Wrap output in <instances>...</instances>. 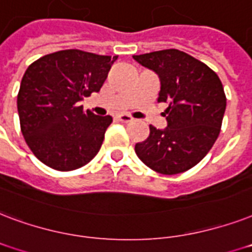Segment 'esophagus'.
Segmentation results:
<instances>
[{
    "mask_svg": "<svg viewBox=\"0 0 252 252\" xmlns=\"http://www.w3.org/2000/svg\"><path fill=\"white\" fill-rule=\"evenodd\" d=\"M117 118H118V121H121V122H124V124L132 122V117L127 116V114H118V116H117Z\"/></svg>",
    "mask_w": 252,
    "mask_h": 252,
    "instance_id": "obj_1",
    "label": "esophagus"
}]
</instances>
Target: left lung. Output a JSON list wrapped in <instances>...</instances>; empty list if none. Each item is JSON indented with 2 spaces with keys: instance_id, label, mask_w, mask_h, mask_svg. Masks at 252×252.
Returning <instances> with one entry per match:
<instances>
[{
  "instance_id": "obj_1",
  "label": "left lung",
  "mask_w": 252,
  "mask_h": 252,
  "mask_svg": "<svg viewBox=\"0 0 252 252\" xmlns=\"http://www.w3.org/2000/svg\"><path fill=\"white\" fill-rule=\"evenodd\" d=\"M159 76V102H167L164 130L150 126V135L135 144L144 164L161 175H176L200 163L221 131L226 95L217 73L206 64L171 48L134 55Z\"/></svg>"
}]
</instances>
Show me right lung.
Wrapping results in <instances>:
<instances>
[{
	"mask_svg": "<svg viewBox=\"0 0 252 252\" xmlns=\"http://www.w3.org/2000/svg\"><path fill=\"white\" fill-rule=\"evenodd\" d=\"M117 59L63 50L29 65L17 108L27 146L42 163L56 171H73L97 155L113 118L84 112L80 101L99 92Z\"/></svg>",
	"mask_w": 252,
	"mask_h": 252,
	"instance_id": "right-lung-1",
	"label": "right lung"
}]
</instances>
